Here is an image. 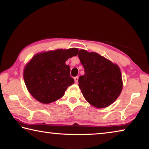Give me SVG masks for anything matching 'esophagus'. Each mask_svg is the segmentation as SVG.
<instances>
[{"label": "esophagus", "mask_w": 149, "mask_h": 149, "mask_svg": "<svg viewBox=\"0 0 149 149\" xmlns=\"http://www.w3.org/2000/svg\"><path fill=\"white\" fill-rule=\"evenodd\" d=\"M74 81H75V84H77V82H78V77L77 76L74 77Z\"/></svg>", "instance_id": "34e87169"}]
</instances>
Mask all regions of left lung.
Wrapping results in <instances>:
<instances>
[{"mask_svg": "<svg viewBox=\"0 0 149 149\" xmlns=\"http://www.w3.org/2000/svg\"><path fill=\"white\" fill-rule=\"evenodd\" d=\"M78 56L85 70V74L78 79V85L85 100L99 108L112 104L123 87L118 65L96 52L85 50H79Z\"/></svg>", "mask_w": 149, "mask_h": 149, "instance_id": "obj_1", "label": "left lung"}]
</instances>
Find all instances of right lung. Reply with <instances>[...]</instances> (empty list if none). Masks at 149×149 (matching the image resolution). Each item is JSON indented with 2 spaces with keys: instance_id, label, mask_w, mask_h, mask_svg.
Segmentation results:
<instances>
[{
  "instance_id": "obj_1",
  "label": "right lung",
  "mask_w": 149,
  "mask_h": 149,
  "mask_svg": "<svg viewBox=\"0 0 149 149\" xmlns=\"http://www.w3.org/2000/svg\"><path fill=\"white\" fill-rule=\"evenodd\" d=\"M77 54L78 49L72 48L35 55L24 71V81L30 94L43 104L62 97L67 88L74 84L65 62Z\"/></svg>"
}]
</instances>
